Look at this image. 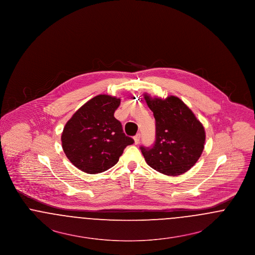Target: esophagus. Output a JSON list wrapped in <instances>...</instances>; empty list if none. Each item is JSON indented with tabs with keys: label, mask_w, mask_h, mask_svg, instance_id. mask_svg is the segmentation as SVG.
Returning a JSON list of instances; mask_svg holds the SVG:
<instances>
[{
	"label": "esophagus",
	"mask_w": 255,
	"mask_h": 255,
	"mask_svg": "<svg viewBox=\"0 0 255 255\" xmlns=\"http://www.w3.org/2000/svg\"><path fill=\"white\" fill-rule=\"evenodd\" d=\"M139 139H140V133H136V134L133 136L134 144H138V143H139Z\"/></svg>",
	"instance_id": "obj_1"
}]
</instances>
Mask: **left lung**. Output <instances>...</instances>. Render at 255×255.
<instances>
[{
    "mask_svg": "<svg viewBox=\"0 0 255 255\" xmlns=\"http://www.w3.org/2000/svg\"><path fill=\"white\" fill-rule=\"evenodd\" d=\"M156 121V140L152 147L140 146L147 164L168 176L190 169L201 157L206 141L204 126L179 97L165 99L144 95Z\"/></svg>",
    "mask_w": 255,
    "mask_h": 255,
    "instance_id": "obj_1",
    "label": "left lung"
}]
</instances>
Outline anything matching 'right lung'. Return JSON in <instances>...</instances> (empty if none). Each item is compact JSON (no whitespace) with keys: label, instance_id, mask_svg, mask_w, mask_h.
Masks as SVG:
<instances>
[{"label":"right lung","instance_id":"obj_1","mask_svg":"<svg viewBox=\"0 0 255 255\" xmlns=\"http://www.w3.org/2000/svg\"><path fill=\"white\" fill-rule=\"evenodd\" d=\"M121 99L107 95L92 98L77 110L66 123L61 140L70 161L88 174H97L113 167L123 150L133 143L123 133L115 117Z\"/></svg>","mask_w":255,"mask_h":255}]
</instances>
